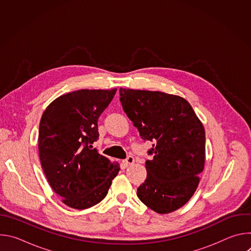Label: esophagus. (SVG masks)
<instances>
[{
	"mask_svg": "<svg viewBox=\"0 0 251 251\" xmlns=\"http://www.w3.org/2000/svg\"><path fill=\"white\" fill-rule=\"evenodd\" d=\"M134 163V158L132 156H128L124 161H123V165L125 167H128L130 165H132Z\"/></svg>",
	"mask_w": 251,
	"mask_h": 251,
	"instance_id": "1",
	"label": "esophagus"
}]
</instances>
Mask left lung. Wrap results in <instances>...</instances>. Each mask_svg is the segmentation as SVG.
Returning <instances> with one entry per match:
<instances>
[{
  "instance_id": "8db88e82",
  "label": "left lung",
  "mask_w": 251,
  "mask_h": 251,
  "mask_svg": "<svg viewBox=\"0 0 251 251\" xmlns=\"http://www.w3.org/2000/svg\"><path fill=\"white\" fill-rule=\"evenodd\" d=\"M124 112L141 138L154 142L139 200L158 213L180 208L195 194L205 159V133L190 103L160 91L120 88Z\"/></svg>"
}]
</instances>
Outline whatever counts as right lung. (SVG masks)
I'll return each mask as SVG.
<instances>
[{
  "mask_svg": "<svg viewBox=\"0 0 251 251\" xmlns=\"http://www.w3.org/2000/svg\"><path fill=\"white\" fill-rule=\"evenodd\" d=\"M111 90L81 89L53 100L39 129L41 164L53 192L66 205L85 209L108 193L120 168L100 155L98 118L112 101Z\"/></svg>",
  "mask_w": 251,
  "mask_h": 251,
  "instance_id": "right-lung-1",
  "label": "right lung"
}]
</instances>
